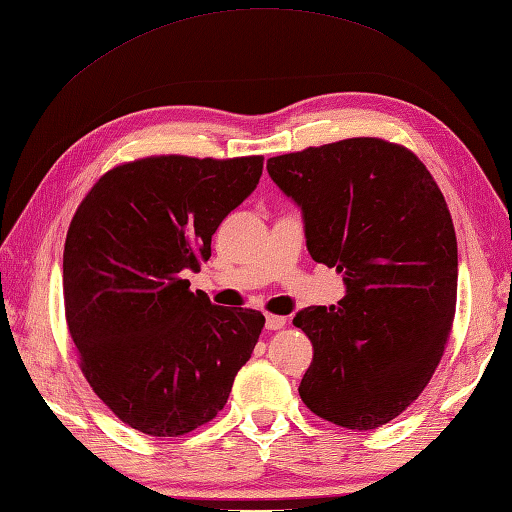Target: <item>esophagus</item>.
Here are the masks:
<instances>
[{"instance_id": "esophagus-1", "label": "esophagus", "mask_w": 512, "mask_h": 512, "mask_svg": "<svg viewBox=\"0 0 512 512\" xmlns=\"http://www.w3.org/2000/svg\"><path fill=\"white\" fill-rule=\"evenodd\" d=\"M286 327V318L284 315H275V313H266V329L268 331H277Z\"/></svg>"}]
</instances>
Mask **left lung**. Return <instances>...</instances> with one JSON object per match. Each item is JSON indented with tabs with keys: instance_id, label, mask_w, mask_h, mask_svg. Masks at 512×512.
<instances>
[{
	"instance_id": "8db88e82",
	"label": "left lung",
	"mask_w": 512,
	"mask_h": 512,
	"mask_svg": "<svg viewBox=\"0 0 512 512\" xmlns=\"http://www.w3.org/2000/svg\"><path fill=\"white\" fill-rule=\"evenodd\" d=\"M266 170L302 210L309 255L347 288L338 306L293 318L313 342L302 401L374 430L416 401L448 342L459 266L450 210L425 165L380 138L273 156Z\"/></svg>"
}]
</instances>
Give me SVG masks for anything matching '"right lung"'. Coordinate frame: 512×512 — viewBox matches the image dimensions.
Segmentation results:
<instances>
[{
    "mask_svg": "<svg viewBox=\"0 0 512 512\" xmlns=\"http://www.w3.org/2000/svg\"><path fill=\"white\" fill-rule=\"evenodd\" d=\"M262 156H150L109 170L73 215L64 309L82 374L120 421L179 436L215 418L264 315L192 293L183 273L262 176Z\"/></svg>",
    "mask_w": 512,
    "mask_h": 512,
    "instance_id": "obj_1",
    "label": "right lung"
}]
</instances>
